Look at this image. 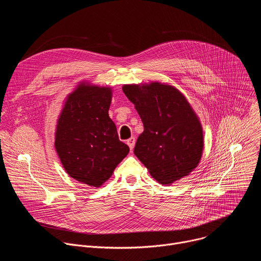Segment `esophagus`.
Instances as JSON below:
<instances>
[{
  "label": "esophagus",
  "instance_id": "34e87169",
  "mask_svg": "<svg viewBox=\"0 0 261 261\" xmlns=\"http://www.w3.org/2000/svg\"><path fill=\"white\" fill-rule=\"evenodd\" d=\"M127 144L129 145L130 150L132 151V150H133V147H134V145H135V138H134V137H131V138H129V139L127 140Z\"/></svg>",
  "mask_w": 261,
  "mask_h": 261
}]
</instances>
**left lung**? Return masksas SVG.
Listing matches in <instances>:
<instances>
[{"instance_id": "1", "label": "left lung", "mask_w": 261, "mask_h": 261, "mask_svg": "<svg viewBox=\"0 0 261 261\" xmlns=\"http://www.w3.org/2000/svg\"><path fill=\"white\" fill-rule=\"evenodd\" d=\"M123 92L143 123L134 154L162 185L188 175L199 163L203 134L185 96L160 83L125 85Z\"/></svg>"}]
</instances>
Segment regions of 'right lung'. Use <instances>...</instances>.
<instances>
[{"instance_id":"1","label":"right lung","mask_w":261,"mask_h":261,"mask_svg":"<svg viewBox=\"0 0 261 261\" xmlns=\"http://www.w3.org/2000/svg\"><path fill=\"white\" fill-rule=\"evenodd\" d=\"M110 88L82 84L68 96L58 120L56 150L67 173L100 187L128 155L108 116Z\"/></svg>"}]
</instances>
